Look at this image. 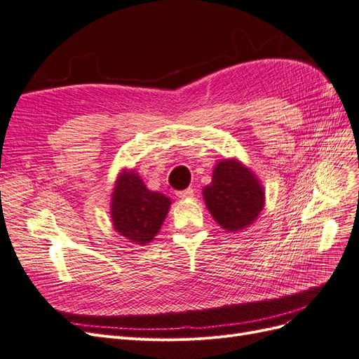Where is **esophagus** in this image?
<instances>
[{
    "label": "esophagus",
    "mask_w": 359,
    "mask_h": 359,
    "mask_svg": "<svg viewBox=\"0 0 359 359\" xmlns=\"http://www.w3.org/2000/svg\"><path fill=\"white\" fill-rule=\"evenodd\" d=\"M177 196L181 199H191L194 196V191H193V189H186L182 191H178Z\"/></svg>",
    "instance_id": "1"
}]
</instances>
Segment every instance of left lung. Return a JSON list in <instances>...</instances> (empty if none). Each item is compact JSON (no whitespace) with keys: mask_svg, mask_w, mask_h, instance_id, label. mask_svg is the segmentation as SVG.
I'll use <instances>...</instances> for the list:
<instances>
[{"mask_svg":"<svg viewBox=\"0 0 359 359\" xmlns=\"http://www.w3.org/2000/svg\"><path fill=\"white\" fill-rule=\"evenodd\" d=\"M202 196L212 219L229 233L252 226L265 206L262 182L238 158L217 161Z\"/></svg>","mask_w":359,"mask_h":359,"instance_id":"8db88e82","label":"left lung"}]
</instances>
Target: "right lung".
Segmentation results:
<instances>
[{"mask_svg":"<svg viewBox=\"0 0 359 359\" xmlns=\"http://www.w3.org/2000/svg\"><path fill=\"white\" fill-rule=\"evenodd\" d=\"M170 203L165 194L151 191L136 170L123 169L111 194L114 229L130 243L147 245L160 232Z\"/></svg>","mask_w":359,"mask_h":359,"instance_id":"right-lung-1","label":"right lung"}]
</instances>
